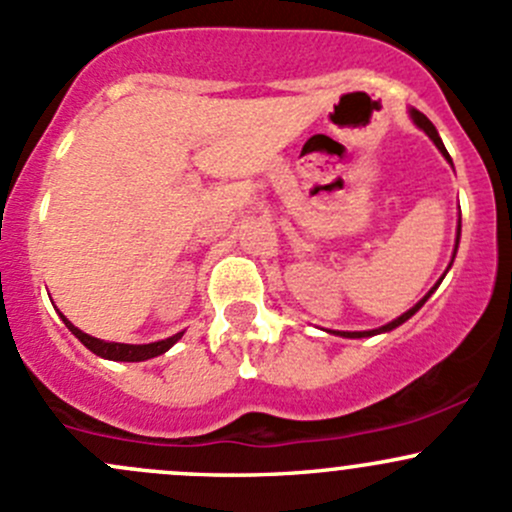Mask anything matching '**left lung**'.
Wrapping results in <instances>:
<instances>
[{
  "label": "left lung",
  "instance_id": "left-lung-1",
  "mask_svg": "<svg viewBox=\"0 0 512 512\" xmlns=\"http://www.w3.org/2000/svg\"><path fill=\"white\" fill-rule=\"evenodd\" d=\"M410 117H412V122H414V125H417L419 129H424V132H427V137L432 139L434 144H437V149H439V152L444 154L446 161H449V164H451V157H449V152H446V149H444V142H441V137H439L437 127H434L432 122L427 120V115H422V112H419V110H414V107H412V110H410ZM459 238H461V220H459V230H456V247H459ZM456 247H454V255H456ZM441 279H444V277H441ZM441 279H439V282H441ZM439 282L434 284V289L439 287ZM434 289H432V292H434ZM432 292H429V294H432ZM429 294H427V297H424V299H419L417 304H414L410 311H405V314H402V316H397L395 321H390V324H385V326H380V328H373V331H333V333H338V336H346V338H365V336H375V333H385V331H392V328H397V326H400V324H405V321L410 319V316L417 314V311L422 309V306H424V301L429 299Z\"/></svg>",
  "mask_w": 512,
  "mask_h": 512
}]
</instances>
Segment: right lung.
Listing matches in <instances>:
<instances>
[{
    "label": "right lung",
    "mask_w": 512,
    "mask_h": 512,
    "mask_svg": "<svg viewBox=\"0 0 512 512\" xmlns=\"http://www.w3.org/2000/svg\"><path fill=\"white\" fill-rule=\"evenodd\" d=\"M63 316V314H61ZM63 324L73 331V336L78 338L80 343H83L88 351H93L95 355H100V358H107V360H125V363H139V360H149V358H157V355L166 353L171 346H174L176 341H179L181 336H184V331L176 333V336L171 338H164V341H157V343H144V346H132V343H115V341H100V338H93L88 336V333H83L80 328H75L71 321L63 316Z\"/></svg>",
    "instance_id": "1"
}]
</instances>
